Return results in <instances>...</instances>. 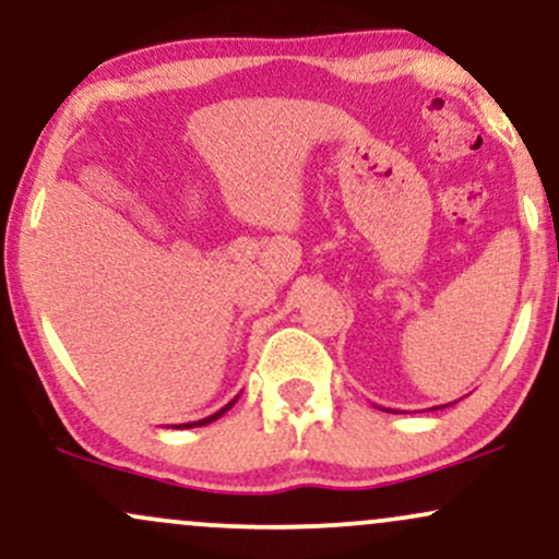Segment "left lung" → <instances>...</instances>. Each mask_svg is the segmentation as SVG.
<instances>
[{
    "mask_svg": "<svg viewBox=\"0 0 559 559\" xmlns=\"http://www.w3.org/2000/svg\"><path fill=\"white\" fill-rule=\"evenodd\" d=\"M454 404V402H452ZM444 407H449V404H444ZM444 407H431V409H444ZM386 413H396V409H386Z\"/></svg>",
    "mask_w": 559,
    "mask_h": 559,
    "instance_id": "8db88e82",
    "label": "left lung"
}]
</instances>
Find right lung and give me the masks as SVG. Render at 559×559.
Returning a JSON list of instances; mask_svg holds the SVG:
<instances>
[{"mask_svg": "<svg viewBox=\"0 0 559 559\" xmlns=\"http://www.w3.org/2000/svg\"><path fill=\"white\" fill-rule=\"evenodd\" d=\"M236 400H239V396H234V400H230V402L226 404V407H221V409H217V413L207 415V418H202V420H194V423H181V426H173V428H199V426H207V423H213V420H217V418H223V415H226L228 409L234 407Z\"/></svg>", "mask_w": 559, "mask_h": 559, "instance_id": "right-lung-1", "label": "right lung"}]
</instances>
